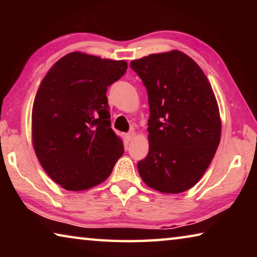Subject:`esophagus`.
Returning a JSON list of instances; mask_svg holds the SVG:
<instances>
[{"instance_id":"esophagus-1","label":"esophagus","mask_w":257,"mask_h":257,"mask_svg":"<svg viewBox=\"0 0 257 257\" xmlns=\"http://www.w3.org/2000/svg\"><path fill=\"white\" fill-rule=\"evenodd\" d=\"M135 137V132H129L128 134H125V139H127L128 142H132Z\"/></svg>"}]
</instances>
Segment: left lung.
Instances as JSON below:
<instances>
[{"mask_svg":"<svg viewBox=\"0 0 257 257\" xmlns=\"http://www.w3.org/2000/svg\"><path fill=\"white\" fill-rule=\"evenodd\" d=\"M130 68L149 94L150 149L137 167L155 190L178 194L197 184L221 137L219 106L198 64L173 50L134 60Z\"/></svg>","mask_w":257,"mask_h":257,"instance_id":"obj_1","label":"left lung"}]
</instances>
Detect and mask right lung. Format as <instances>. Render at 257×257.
<instances>
[{"label": "right lung", "instance_id": "add662e5", "mask_svg": "<svg viewBox=\"0 0 257 257\" xmlns=\"http://www.w3.org/2000/svg\"><path fill=\"white\" fill-rule=\"evenodd\" d=\"M127 68L123 60L72 52L42 80L33 105V145L43 169L62 188L99 185L123 154L111 128L106 90Z\"/></svg>", "mask_w": 257, "mask_h": 257}]
</instances>
